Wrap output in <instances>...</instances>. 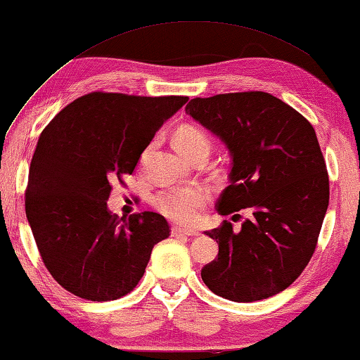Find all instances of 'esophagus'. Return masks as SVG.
<instances>
[{
  "mask_svg": "<svg viewBox=\"0 0 360 360\" xmlns=\"http://www.w3.org/2000/svg\"><path fill=\"white\" fill-rule=\"evenodd\" d=\"M171 236L173 237H197L200 236V232L193 229H186V227H173L171 229Z\"/></svg>",
  "mask_w": 360,
  "mask_h": 360,
  "instance_id": "34e87169",
  "label": "esophagus"
}]
</instances>
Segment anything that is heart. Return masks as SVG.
I'll return each mask as SVG.
<instances>
[{"mask_svg": "<svg viewBox=\"0 0 360 360\" xmlns=\"http://www.w3.org/2000/svg\"><path fill=\"white\" fill-rule=\"evenodd\" d=\"M173 144L181 155L189 158L198 150H210V141L200 128L193 124H181L173 134ZM208 200V191L202 186L176 187L162 192L155 198V207L168 219L192 222Z\"/></svg>", "mask_w": 360, "mask_h": 360, "instance_id": "1", "label": "heart"}]
</instances>
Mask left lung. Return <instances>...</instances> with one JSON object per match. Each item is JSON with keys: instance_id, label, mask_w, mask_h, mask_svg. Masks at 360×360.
I'll return each mask as SVG.
<instances>
[{"instance_id": "left-lung-1", "label": "left lung", "mask_w": 360, "mask_h": 360, "mask_svg": "<svg viewBox=\"0 0 360 360\" xmlns=\"http://www.w3.org/2000/svg\"><path fill=\"white\" fill-rule=\"evenodd\" d=\"M186 112L231 153V186L216 203L218 213L253 211L238 232L227 221L205 232L219 245L218 258L202 269L205 285L236 303L283 292L309 262L328 208L316 131L293 107L261 91L195 98Z\"/></svg>"}]
</instances>
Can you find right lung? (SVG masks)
Listing matches in <instances>:
<instances>
[{"mask_svg": "<svg viewBox=\"0 0 360 360\" xmlns=\"http://www.w3.org/2000/svg\"><path fill=\"white\" fill-rule=\"evenodd\" d=\"M187 101L89 93L43 129L25 213L44 266L67 292L89 301L122 298L144 276L152 248L169 237L162 214L118 219L107 200L112 182L133 174L157 131Z\"/></svg>", "mask_w": 360, "mask_h": 360, "instance_id": "obj_1", "label": "right lung"}]
</instances>
